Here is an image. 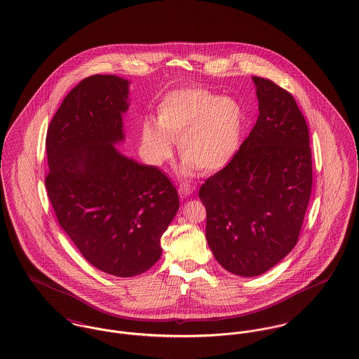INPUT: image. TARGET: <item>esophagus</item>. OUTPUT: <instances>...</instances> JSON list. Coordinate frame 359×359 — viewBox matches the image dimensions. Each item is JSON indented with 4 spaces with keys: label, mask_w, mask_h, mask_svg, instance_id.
Listing matches in <instances>:
<instances>
[{
    "label": "esophagus",
    "mask_w": 359,
    "mask_h": 359,
    "mask_svg": "<svg viewBox=\"0 0 359 359\" xmlns=\"http://www.w3.org/2000/svg\"><path fill=\"white\" fill-rule=\"evenodd\" d=\"M179 194L182 196V197H189L190 194H193V191H194V189H193V186H190V184H187V183H180V186H179Z\"/></svg>",
    "instance_id": "esophagus-1"
}]
</instances>
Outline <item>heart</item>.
I'll return each mask as SVG.
<instances>
[{"mask_svg":"<svg viewBox=\"0 0 359 359\" xmlns=\"http://www.w3.org/2000/svg\"><path fill=\"white\" fill-rule=\"evenodd\" d=\"M245 132V111L236 99L203 88L173 89L162 96L156 121L144 120L140 140L149 160L162 165L177 142L184 158L180 170L210 175L224 169L237 156Z\"/></svg>","mask_w":359,"mask_h":359,"instance_id":"1","label":"heart"}]
</instances>
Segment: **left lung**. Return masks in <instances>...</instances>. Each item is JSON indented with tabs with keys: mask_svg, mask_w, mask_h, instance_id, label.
Returning <instances> with one entry per match:
<instances>
[{
	"mask_svg": "<svg viewBox=\"0 0 359 359\" xmlns=\"http://www.w3.org/2000/svg\"><path fill=\"white\" fill-rule=\"evenodd\" d=\"M259 117L224 169L201 186L208 245L227 271L256 277L297 243L313 187L309 126L294 97L252 77Z\"/></svg>",
	"mask_w": 359,
	"mask_h": 359,
	"instance_id": "8db88e82",
	"label": "left lung"
}]
</instances>
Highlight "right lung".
I'll return each mask as SVG.
<instances>
[{
	"mask_svg": "<svg viewBox=\"0 0 359 359\" xmlns=\"http://www.w3.org/2000/svg\"><path fill=\"white\" fill-rule=\"evenodd\" d=\"M129 81L92 76L73 88L49 123L45 179L59 224L81 255L116 277H135L162 253L179 196L157 166L125 157Z\"/></svg>",
	"mask_w": 359,
	"mask_h": 359,
	"instance_id": "obj_1",
	"label": "right lung"
}]
</instances>
